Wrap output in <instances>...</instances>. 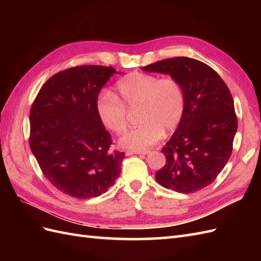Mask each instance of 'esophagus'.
<instances>
[{"mask_svg": "<svg viewBox=\"0 0 261 261\" xmlns=\"http://www.w3.org/2000/svg\"><path fill=\"white\" fill-rule=\"evenodd\" d=\"M127 154H148L149 151L148 150H143V151H137V150H131L127 151Z\"/></svg>", "mask_w": 261, "mask_h": 261, "instance_id": "1", "label": "esophagus"}]
</instances>
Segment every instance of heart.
I'll list each match as a JSON object with an SVG mask.
<instances>
[{"instance_id": "heart-1", "label": "heart", "mask_w": 261, "mask_h": 261, "mask_svg": "<svg viewBox=\"0 0 261 261\" xmlns=\"http://www.w3.org/2000/svg\"><path fill=\"white\" fill-rule=\"evenodd\" d=\"M120 98L110 91L99 93L96 111L105 127L116 135L126 131L130 112H138L141 124L120 139L122 147L143 151L162 139L164 130L174 131L185 113L186 98L180 83L173 77L135 71L118 83Z\"/></svg>"}]
</instances>
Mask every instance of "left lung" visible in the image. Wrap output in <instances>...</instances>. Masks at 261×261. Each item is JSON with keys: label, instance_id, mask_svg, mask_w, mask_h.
Instances as JSON below:
<instances>
[{"label": "left lung", "instance_id": "8db88e82", "mask_svg": "<svg viewBox=\"0 0 261 261\" xmlns=\"http://www.w3.org/2000/svg\"><path fill=\"white\" fill-rule=\"evenodd\" d=\"M142 70L169 74L180 83L186 98L184 116L162 149L166 165L156 180L182 194L212 184L231 156L238 127L228 86L208 65L188 57L160 60Z\"/></svg>", "mask_w": 261, "mask_h": 261}]
</instances>
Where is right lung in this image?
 <instances>
[{
	"label": "right lung",
	"mask_w": 261,
	"mask_h": 261,
	"mask_svg": "<svg viewBox=\"0 0 261 261\" xmlns=\"http://www.w3.org/2000/svg\"><path fill=\"white\" fill-rule=\"evenodd\" d=\"M118 74L108 66L59 71L39 91L30 111V149L58 191L86 199L114 184L124 152L112 151L111 135L96 111L99 91Z\"/></svg>",
	"instance_id": "right-lung-1"
}]
</instances>
